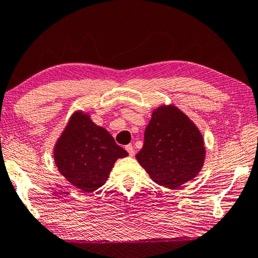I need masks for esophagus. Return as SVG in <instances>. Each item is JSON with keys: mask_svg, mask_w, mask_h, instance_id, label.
I'll return each mask as SVG.
<instances>
[{"mask_svg": "<svg viewBox=\"0 0 258 258\" xmlns=\"http://www.w3.org/2000/svg\"><path fill=\"white\" fill-rule=\"evenodd\" d=\"M125 149L127 150L130 156H134V154H136V151H134V147L132 145H127L125 147Z\"/></svg>", "mask_w": 258, "mask_h": 258, "instance_id": "esophagus-1", "label": "esophagus"}]
</instances>
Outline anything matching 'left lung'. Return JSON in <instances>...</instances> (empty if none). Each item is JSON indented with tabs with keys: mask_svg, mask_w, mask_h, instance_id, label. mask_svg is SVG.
Masks as SVG:
<instances>
[{
	"mask_svg": "<svg viewBox=\"0 0 258 258\" xmlns=\"http://www.w3.org/2000/svg\"><path fill=\"white\" fill-rule=\"evenodd\" d=\"M136 157L155 182L177 188L200 172L206 149L198 127L170 105L153 112L145 131L144 147Z\"/></svg>",
	"mask_w": 258,
	"mask_h": 258,
	"instance_id": "1",
	"label": "left lung"
}]
</instances>
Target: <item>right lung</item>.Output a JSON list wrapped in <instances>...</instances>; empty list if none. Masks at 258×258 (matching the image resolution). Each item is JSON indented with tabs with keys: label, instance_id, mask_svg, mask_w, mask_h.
<instances>
[{
	"label": "right lung",
	"instance_id": "1",
	"mask_svg": "<svg viewBox=\"0 0 258 258\" xmlns=\"http://www.w3.org/2000/svg\"><path fill=\"white\" fill-rule=\"evenodd\" d=\"M127 155L108 131L81 112L73 114L54 153L59 172L86 193L103 186L116 159Z\"/></svg>",
	"mask_w": 258,
	"mask_h": 258
}]
</instances>
